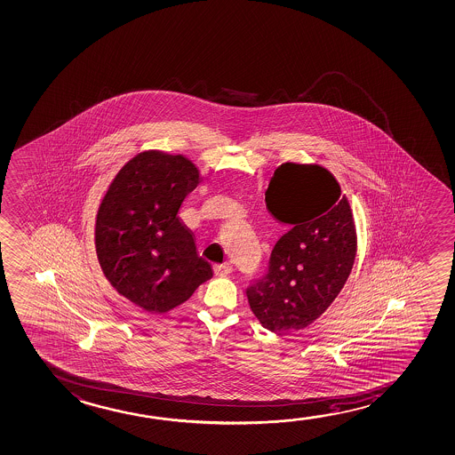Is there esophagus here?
I'll list each match as a JSON object with an SVG mask.
<instances>
[{
    "label": "esophagus",
    "mask_w": 455,
    "mask_h": 455,
    "mask_svg": "<svg viewBox=\"0 0 455 455\" xmlns=\"http://www.w3.org/2000/svg\"><path fill=\"white\" fill-rule=\"evenodd\" d=\"M213 272L217 276H228L229 273H232V267L229 264L215 265Z\"/></svg>",
    "instance_id": "1"
}]
</instances>
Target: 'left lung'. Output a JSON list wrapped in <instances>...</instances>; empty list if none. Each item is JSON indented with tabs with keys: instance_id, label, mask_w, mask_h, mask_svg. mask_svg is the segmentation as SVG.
<instances>
[{
	"instance_id": "1",
	"label": "left lung",
	"mask_w": 455,
	"mask_h": 455,
	"mask_svg": "<svg viewBox=\"0 0 455 455\" xmlns=\"http://www.w3.org/2000/svg\"><path fill=\"white\" fill-rule=\"evenodd\" d=\"M265 204L289 231L246 297L267 330L299 331L330 307L352 273L358 243L352 209L330 171L291 162L275 171Z\"/></svg>"
}]
</instances>
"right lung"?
<instances>
[{"label": "right lung", "mask_w": 455, "mask_h": 455, "mask_svg": "<svg viewBox=\"0 0 455 455\" xmlns=\"http://www.w3.org/2000/svg\"><path fill=\"white\" fill-rule=\"evenodd\" d=\"M201 179L182 154L146 150L124 164L99 205L94 242L103 275L150 314L182 305L213 276L177 215Z\"/></svg>", "instance_id": "obj_1"}]
</instances>
